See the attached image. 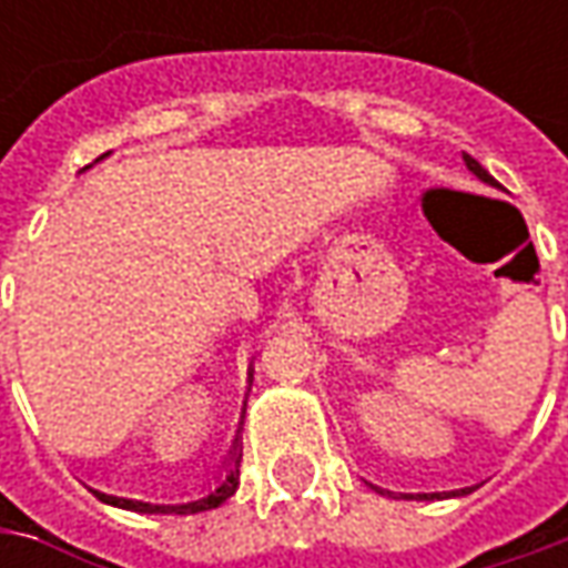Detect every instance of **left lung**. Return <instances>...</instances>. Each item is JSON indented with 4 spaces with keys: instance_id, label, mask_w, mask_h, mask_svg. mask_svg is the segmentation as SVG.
<instances>
[{
    "instance_id": "obj_1",
    "label": "left lung",
    "mask_w": 568,
    "mask_h": 568,
    "mask_svg": "<svg viewBox=\"0 0 568 568\" xmlns=\"http://www.w3.org/2000/svg\"><path fill=\"white\" fill-rule=\"evenodd\" d=\"M465 164H468V170L474 173V176H477V180H484V183H490V186H493L490 173H487L484 166L477 164V161H474L470 154H465ZM369 487H373V484H369ZM373 490L382 493V496H392V493L379 490V487H373ZM474 490H477V487H465V490H448V493H402V496H404V499H448V496H468V493H474Z\"/></svg>"
}]
</instances>
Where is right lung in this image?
I'll use <instances>...</instances> for the list:
<instances>
[{
	"label": "right lung",
	"mask_w": 568,
	"mask_h": 568,
	"mask_svg": "<svg viewBox=\"0 0 568 568\" xmlns=\"http://www.w3.org/2000/svg\"><path fill=\"white\" fill-rule=\"evenodd\" d=\"M106 158V154H103ZM88 170V166H84ZM250 385H252V369H250ZM243 424V420H240ZM243 429V426H240ZM240 429H236V439L230 446V455L221 465V474L214 477V484L207 487L199 499H189V503H176V506H158V503H144V499H125V496H110V493L94 490L100 503L106 506H116V509H129V513L142 515H195L207 513V509H217L221 503H227L230 496L240 487V458H243V443H240Z\"/></svg>",
	"instance_id": "right-lung-1"
}]
</instances>
